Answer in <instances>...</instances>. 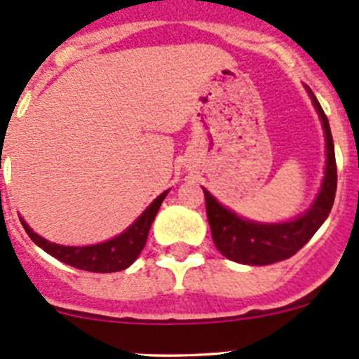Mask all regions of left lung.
Listing matches in <instances>:
<instances>
[{
	"label": "left lung",
	"instance_id": "obj_1",
	"mask_svg": "<svg viewBox=\"0 0 359 359\" xmlns=\"http://www.w3.org/2000/svg\"><path fill=\"white\" fill-rule=\"evenodd\" d=\"M313 106L321 119L327 142V165H325V177L321 182L316 200L311 208L302 215L287 222H255L234 213L233 210L220 205L208 191L203 187L206 201V217H208L210 229H212L213 243L217 250L226 259L234 260L238 264L247 266H267V264L280 262L290 259L293 253L299 252L307 241L313 238L327 220L332 206H334L337 191V165L334 139H332L328 118L321 109L320 102L307 88Z\"/></svg>",
	"mask_w": 359,
	"mask_h": 359
}]
</instances>
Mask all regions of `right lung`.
Masks as SVG:
<instances>
[{
	"label": "right lung",
	"mask_w": 359,
	"mask_h": 359,
	"mask_svg": "<svg viewBox=\"0 0 359 359\" xmlns=\"http://www.w3.org/2000/svg\"><path fill=\"white\" fill-rule=\"evenodd\" d=\"M166 194H168V191L159 194L156 200L144 210L142 215L121 234L114 236L112 240L104 241V243L86 245V247H64V245L52 243V241L36 234L22 217H20V222H22L29 238L39 248L45 250L48 255L59 259L60 262L76 267V269L90 271V273H116V271H123L132 266L146 247L151 224H153Z\"/></svg>",
	"instance_id": "1"
}]
</instances>
